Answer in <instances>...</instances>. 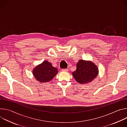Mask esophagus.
I'll use <instances>...</instances> for the list:
<instances>
[{
    "label": "esophagus",
    "mask_w": 127,
    "mask_h": 127,
    "mask_svg": "<svg viewBox=\"0 0 127 127\" xmlns=\"http://www.w3.org/2000/svg\"><path fill=\"white\" fill-rule=\"evenodd\" d=\"M62 71H64V72H67L68 71V69L67 68H66V69H62Z\"/></svg>",
    "instance_id": "esophagus-1"
}]
</instances>
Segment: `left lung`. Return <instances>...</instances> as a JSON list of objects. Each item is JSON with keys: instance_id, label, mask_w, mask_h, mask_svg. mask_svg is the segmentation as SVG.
I'll return each mask as SVG.
<instances>
[{"instance_id": "left-lung-1", "label": "left lung", "mask_w": 127, "mask_h": 127, "mask_svg": "<svg viewBox=\"0 0 127 127\" xmlns=\"http://www.w3.org/2000/svg\"><path fill=\"white\" fill-rule=\"evenodd\" d=\"M98 73V68L94 63L80 60L77 63L76 70L72 74L78 83L86 84L96 78Z\"/></svg>"}]
</instances>
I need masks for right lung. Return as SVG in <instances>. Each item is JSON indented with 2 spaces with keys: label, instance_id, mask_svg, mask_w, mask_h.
Returning <instances> with one entry per match:
<instances>
[{
  "label": "right lung",
  "instance_id": "1",
  "mask_svg": "<svg viewBox=\"0 0 127 127\" xmlns=\"http://www.w3.org/2000/svg\"><path fill=\"white\" fill-rule=\"evenodd\" d=\"M58 72L56 68L53 67L48 61H44L33 69V74L35 79L40 82H47L51 81Z\"/></svg>",
  "mask_w": 127,
  "mask_h": 127
}]
</instances>
